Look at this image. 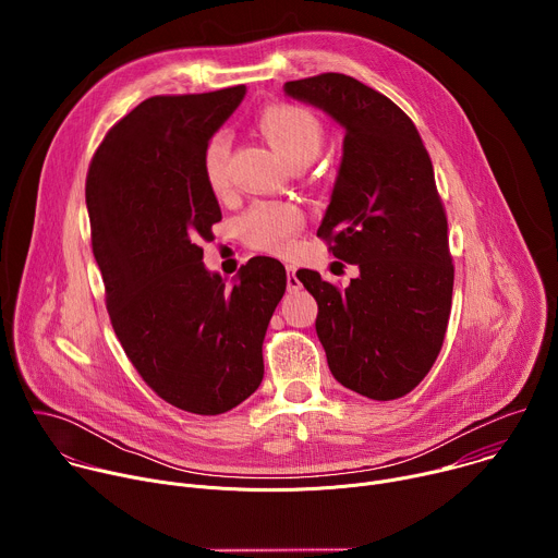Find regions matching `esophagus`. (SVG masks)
I'll return each mask as SVG.
<instances>
[{"label": "esophagus", "instance_id": "obj_1", "mask_svg": "<svg viewBox=\"0 0 558 558\" xmlns=\"http://www.w3.org/2000/svg\"><path fill=\"white\" fill-rule=\"evenodd\" d=\"M300 287V280L295 278V267L287 265V289L289 291H295Z\"/></svg>", "mask_w": 558, "mask_h": 558}]
</instances>
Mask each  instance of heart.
Instances as JSON below:
<instances>
[{"label":"heart","instance_id":"heart-1","mask_svg":"<svg viewBox=\"0 0 558 558\" xmlns=\"http://www.w3.org/2000/svg\"><path fill=\"white\" fill-rule=\"evenodd\" d=\"M258 130L289 166H306L317 156L325 132L308 110L293 104L269 106L258 117ZM203 177L211 192L227 187V138L216 134L203 149ZM302 225V211L291 203H258L241 218L245 241L260 252L282 254Z\"/></svg>","mask_w":558,"mask_h":558}]
</instances>
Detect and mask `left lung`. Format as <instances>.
<instances>
[{"label":"left lung","instance_id":"obj_1","mask_svg":"<svg viewBox=\"0 0 558 558\" xmlns=\"http://www.w3.org/2000/svg\"><path fill=\"white\" fill-rule=\"evenodd\" d=\"M284 95L344 130L317 235L360 276L340 291L317 271L295 274L317 302V338L342 386L368 400H397L435 364L452 302L448 222L430 156L413 121L353 76L287 82Z\"/></svg>","mask_w":558,"mask_h":558}]
</instances>
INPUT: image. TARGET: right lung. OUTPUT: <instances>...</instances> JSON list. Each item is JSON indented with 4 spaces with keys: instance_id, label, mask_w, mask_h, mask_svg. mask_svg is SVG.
Returning <instances> with one entry per match:
<instances>
[{
    "instance_id": "add662e5",
    "label": "right lung",
    "mask_w": 558,
    "mask_h": 558,
    "mask_svg": "<svg viewBox=\"0 0 558 558\" xmlns=\"http://www.w3.org/2000/svg\"><path fill=\"white\" fill-rule=\"evenodd\" d=\"M245 93L145 99L106 134L86 181L114 333L145 384L196 415L227 413L260 386L263 340L287 289L267 256L227 287L198 247L222 218L203 149Z\"/></svg>"
}]
</instances>
